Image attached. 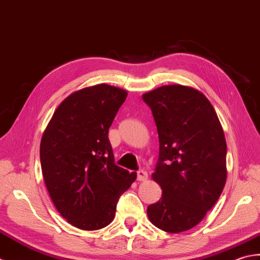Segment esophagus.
<instances>
[{
  "mask_svg": "<svg viewBox=\"0 0 260 260\" xmlns=\"http://www.w3.org/2000/svg\"><path fill=\"white\" fill-rule=\"evenodd\" d=\"M147 178H148V173L146 171L140 169V171L137 172V179L139 182H145L147 181Z\"/></svg>",
  "mask_w": 260,
  "mask_h": 260,
  "instance_id": "34e87169",
  "label": "esophagus"
}]
</instances>
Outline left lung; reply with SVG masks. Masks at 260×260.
I'll list each match as a JSON object with an SVG mask.
<instances>
[{
  "instance_id": "left-lung-1",
  "label": "left lung",
  "mask_w": 260,
  "mask_h": 260,
  "mask_svg": "<svg viewBox=\"0 0 260 260\" xmlns=\"http://www.w3.org/2000/svg\"><path fill=\"white\" fill-rule=\"evenodd\" d=\"M159 138L152 179L161 199L148 206L151 223L178 234L203 220L226 181V142L214 108L189 86L165 85L145 93Z\"/></svg>"
}]
</instances>
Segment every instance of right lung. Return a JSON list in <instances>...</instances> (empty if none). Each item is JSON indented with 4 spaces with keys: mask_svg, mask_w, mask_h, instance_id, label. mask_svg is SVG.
<instances>
[{
    "mask_svg": "<svg viewBox=\"0 0 260 260\" xmlns=\"http://www.w3.org/2000/svg\"><path fill=\"white\" fill-rule=\"evenodd\" d=\"M126 95L108 84L74 92L59 104L42 135L46 187L60 215L78 229L109 225L119 198L136 181V172L114 164L108 137Z\"/></svg>",
    "mask_w": 260,
    "mask_h": 260,
    "instance_id": "1",
    "label": "right lung"
}]
</instances>
